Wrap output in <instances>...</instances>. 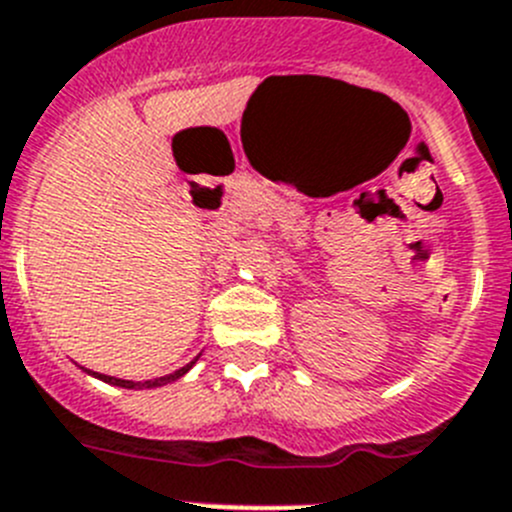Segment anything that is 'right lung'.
I'll return each instance as SVG.
<instances>
[{
	"label": "right lung",
	"mask_w": 512,
	"mask_h": 512,
	"mask_svg": "<svg viewBox=\"0 0 512 512\" xmlns=\"http://www.w3.org/2000/svg\"><path fill=\"white\" fill-rule=\"evenodd\" d=\"M199 358V356H197ZM197 358L194 361H189L186 366H181L179 371H174V374H166V376H159V379H151V381H126V379H116V376H105V374H95V371L85 369L90 376H95V379L105 381V384H113V386H121V389H156V386H166V384H174L176 379H181V376L186 374V371L191 369V366L197 364Z\"/></svg>",
	"instance_id": "right-lung-1"
}]
</instances>
